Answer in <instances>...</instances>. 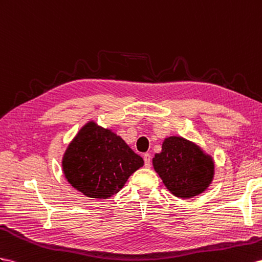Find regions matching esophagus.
Instances as JSON below:
<instances>
[{
  "mask_svg": "<svg viewBox=\"0 0 262 262\" xmlns=\"http://www.w3.org/2000/svg\"><path fill=\"white\" fill-rule=\"evenodd\" d=\"M144 163H145V167H147V168H149L151 166V156L149 154H145L144 155Z\"/></svg>",
  "mask_w": 262,
  "mask_h": 262,
  "instance_id": "34e87169",
  "label": "esophagus"
}]
</instances>
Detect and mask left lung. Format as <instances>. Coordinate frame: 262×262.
Here are the masks:
<instances>
[{
  "label": "left lung",
  "mask_w": 262,
  "mask_h": 262,
  "mask_svg": "<svg viewBox=\"0 0 262 262\" xmlns=\"http://www.w3.org/2000/svg\"><path fill=\"white\" fill-rule=\"evenodd\" d=\"M152 165L172 195L190 198L203 192L213 176L212 160L182 137H169L156 154Z\"/></svg>",
  "instance_id": "obj_1"
}]
</instances>
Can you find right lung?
<instances>
[{
    "label": "right lung",
    "mask_w": 262,
    "mask_h": 262,
    "mask_svg": "<svg viewBox=\"0 0 262 262\" xmlns=\"http://www.w3.org/2000/svg\"><path fill=\"white\" fill-rule=\"evenodd\" d=\"M143 164L122 138L90 123L67 148L63 170L74 188L87 197L105 199L122 189Z\"/></svg>",
    "instance_id": "obj_1"
}]
</instances>
